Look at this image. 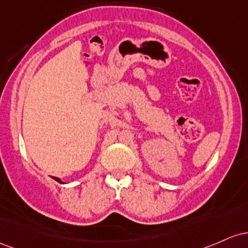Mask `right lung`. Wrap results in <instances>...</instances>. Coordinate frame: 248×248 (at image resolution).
Segmentation results:
<instances>
[{"mask_svg": "<svg viewBox=\"0 0 248 248\" xmlns=\"http://www.w3.org/2000/svg\"><path fill=\"white\" fill-rule=\"evenodd\" d=\"M52 178H54V179H55V180H57V182H60V183H61V180H60V179H58V178H56V177H52Z\"/></svg>", "mask_w": 248, "mask_h": 248, "instance_id": "obj_1", "label": "right lung"}]
</instances>
